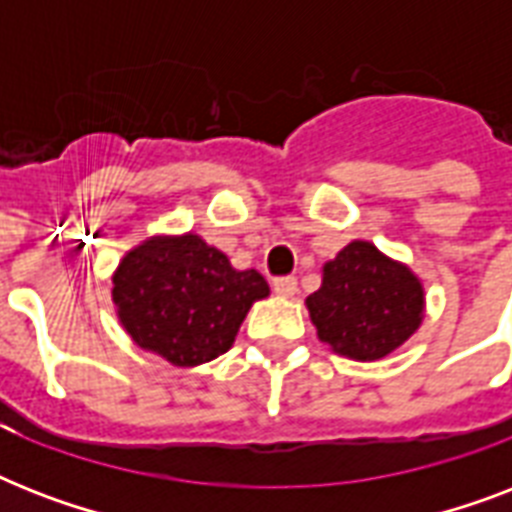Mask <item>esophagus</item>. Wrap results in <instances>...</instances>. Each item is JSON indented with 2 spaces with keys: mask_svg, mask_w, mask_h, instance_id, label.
Segmentation results:
<instances>
[{
  "mask_svg": "<svg viewBox=\"0 0 512 512\" xmlns=\"http://www.w3.org/2000/svg\"><path fill=\"white\" fill-rule=\"evenodd\" d=\"M273 292L281 297H292L297 292V279L295 276H279V279H273Z\"/></svg>",
  "mask_w": 512,
  "mask_h": 512,
  "instance_id": "1",
  "label": "esophagus"
}]
</instances>
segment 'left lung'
<instances>
[{
  "label": "left lung",
  "mask_w": 512,
  "mask_h": 512,
  "mask_svg": "<svg viewBox=\"0 0 512 512\" xmlns=\"http://www.w3.org/2000/svg\"><path fill=\"white\" fill-rule=\"evenodd\" d=\"M319 340L356 361H377L417 332L425 311L420 279L369 241H350L324 265L308 300Z\"/></svg>",
  "instance_id": "1"
}]
</instances>
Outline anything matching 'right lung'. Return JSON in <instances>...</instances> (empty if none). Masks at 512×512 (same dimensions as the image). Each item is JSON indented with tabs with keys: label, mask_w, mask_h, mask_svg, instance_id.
Instances as JSON below:
<instances>
[{
	"label": "right lung",
	"mask_w": 512,
	"mask_h": 512,
	"mask_svg": "<svg viewBox=\"0 0 512 512\" xmlns=\"http://www.w3.org/2000/svg\"><path fill=\"white\" fill-rule=\"evenodd\" d=\"M114 303L127 335L175 366L212 361L231 348L255 300L268 297L257 271H236L196 233L154 236L124 255Z\"/></svg>",
	"instance_id": "1"
}]
</instances>
